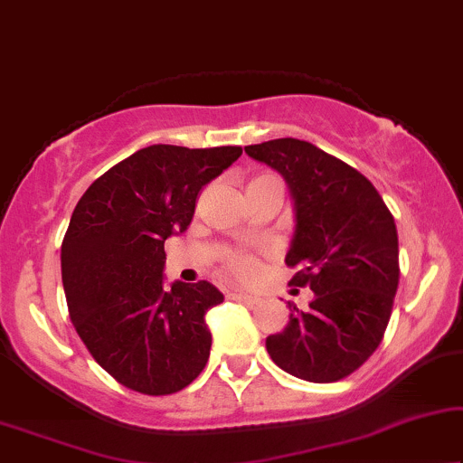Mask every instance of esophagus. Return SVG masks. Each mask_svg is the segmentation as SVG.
Instances as JSON below:
<instances>
[{"mask_svg": "<svg viewBox=\"0 0 463 463\" xmlns=\"http://www.w3.org/2000/svg\"><path fill=\"white\" fill-rule=\"evenodd\" d=\"M228 296H231L232 300H239V303H248V305L260 303V298H258V296H251L248 292H232V294H228Z\"/></svg>", "mask_w": 463, "mask_h": 463, "instance_id": "34e87169", "label": "esophagus"}]
</instances>
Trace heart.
Returning a JSON list of instances; mask_svg holds the SVG:
<instances>
[{
  "mask_svg": "<svg viewBox=\"0 0 463 463\" xmlns=\"http://www.w3.org/2000/svg\"><path fill=\"white\" fill-rule=\"evenodd\" d=\"M228 269L232 270V275L241 277V279H250L256 273V262L254 258L245 254H231L228 256Z\"/></svg>",
  "mask_w": 463,
  "mask_h": 463,
  "instance_id": "1",
  "label": "heart"
}]
</instances>
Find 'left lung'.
<instances>
[{
	"instance_id": "obj_1",
	"label": "left lung",
	"mask_w": 463,
	"mask_h": 463,
	"mask_svg": "<svg viewBox=\"0 0 463 463\" xmlns=\"http://www.w3.org/2000/svg\"><path fill=\"white\" fill-rule=\"evenodd\" d=\"M245 152L288 182L296 220L289 283L316 294L307 311L288 303L289 322L267 338V351L294 377L335 383L383 341L400 279L396 222L360 171L309 141L270 139Z\"/></svg>"
}]
</instances>
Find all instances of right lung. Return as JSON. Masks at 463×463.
Wrapping results in <instances>:
<instances>
[{
	"label": "right lung",
	"instance_id": "add662e5",
	"mask_svg": "<svg viewBox=\"0 0 463 463\" xmlns=\"http://www.w3.org/2000/svg\"><path fill=\"white\" fill-rule=\"evenodd\" d=\"M239 146H147L90 184L61 245L73 328L128 390L167 396L199 377L212 349L205 313L224 296L209 281L165 288V241L193 222L201 188Z\"/></svg>",
	"mask_w": 463,
	"mask_h": 463
}]
</instances>
